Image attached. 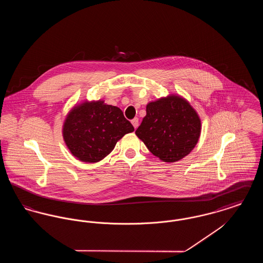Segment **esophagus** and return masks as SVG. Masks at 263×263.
Wrapping results in <instances>:
<instances>
[{"instance_id": "obj_1", "label": "esophagus", "mask_w": 263, "mask_h": 263, "mask_svg": "<svg viewBox=\"0 0 263 263\" xmlns=\"http://www.w3.org/2000/svg\"><path fill=\"white\" fill-rule=\"evenodd\" d=\"M131 123H132V125L134 126V128L136 129L138 125H139V119H138V118H134V119H132Z\"/></svg>"}]
</instances>
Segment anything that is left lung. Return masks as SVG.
Instances as JSON below:
<instances>
[{"mask_svg":"<svg viewBox=\"0 0 263 263\" xmlns=\"http://www.w3.org/2000/svg\"><path fill=\"white\" fill-rule=\"evenodd\" d=\"M146 111L135 133L154 156L175 163L194 149L200 137L201 120L187 100L170 95L149 102Z\"/></svg>","mask_w":263,"mask_h":263,"instance_id":"8db88e82","label":"left lung"}]
</instances>
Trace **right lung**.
Returning <instances> with one entry per match:
<instances>
[{
    "mask_svg": "<svg viewBox=\"0 0 263 263\" xmlns=\"http://www.w3.org/2000/svg\"><path fill=\"white\" fill-rule=\"evenodd\" d=\"M133 131L119 107L103 100L84 101L67 115L63 138L78 160L98 163L110 154L118 140Z\"/></svg>",
    "mask_w": 263,
    "mask_h": 263,
    "instance_id": "add662e5",
    "label": "right lung"
}]
</instances>
